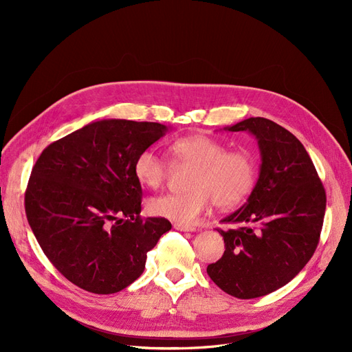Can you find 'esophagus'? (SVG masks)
<instances>
[{
  "label": "esophagus",
  "instance_id": "esophagus-1",
  "mask_svg": "<svg viewBox=\"0 0 352 352\" xmlns=\"http://www.w3.org/2000/svg\"><path fill=\"white\" fill-rule=\"evenodd\" d=\"M173 228L177 230H182V232H194L195 230L194 226L184 225V223H173Z\"/></svg>",
  "mask_w": 352,
  "mask_h": 352
}]
</instances>
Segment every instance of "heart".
Masks as SVG:
<instances>
[{"instance_id":"1","label":"heart","mask_w":352,"mask_h":352,"mask_svg":"<svg viewBox=\"0 0 352 352\" xmlns=\"http://www.w3.org/2000/svg\"><path fill=\"white\" fill-rule=\"evenodd\" d=\"M175 166H190L186 188L180 194H167L148 202L151 214L177 223H192L211 204L220 210L239 206L257 179V163L248 151H228L225 144L207 135L179 138L170 144ZM135 175L151 189L162 188L168 176V164L154 150H144L135 160Z\"/></svg>"}]
</instances>
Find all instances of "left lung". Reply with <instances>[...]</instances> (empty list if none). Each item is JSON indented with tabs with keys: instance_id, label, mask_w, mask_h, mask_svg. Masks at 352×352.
<instances>
[{
	"instance_id": "1",
	"label": "left lung",
	"mask_w": 352,
	"mask_h": 352,
	"mask_svg": "<svg viewBox=\"0 0 352 352\" xmlns=\"http://www.w3.org/2000/svg\"><path fill=\"white\" fill-rule=\"evenodd\" d=\"M229 132H250L258 142V180L245 204L221 221L223 257L207 273L221 291L251 300L291 282L317 248L326 192L304 145L264 117H250Z\"/></svg>"
}]
</instances>
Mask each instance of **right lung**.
I'll use <instances>...</instances> for the list:
<instances>
[{
  "label": "right lung",
  "mask_w": 352,
  "mask_h": 352,
  "mask_svg": "<svg viewBox=\"0 0 352 352\" xmlns=\"http://www.w3.org/2000/svg\"><path fill=\"white\" fill-rule=\"evenodd\" d=\"M167 126L105 119L50 144L32 168L26 217L42 251L67 280L94 294H114L145 269L146 252L172 229L142 219L138 154Z\"/></svg>",
  "instance_id": "obj_1"
}]
</instances>
